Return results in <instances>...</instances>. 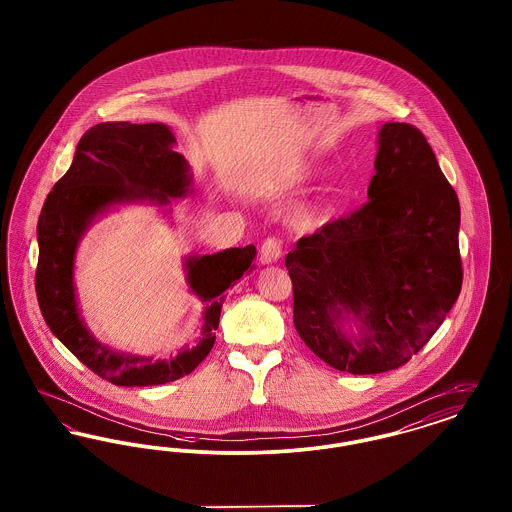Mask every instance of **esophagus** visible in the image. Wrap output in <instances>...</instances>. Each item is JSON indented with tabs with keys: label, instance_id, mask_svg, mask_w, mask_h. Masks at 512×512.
<instances>
[{
	"label": "esophagus",
	"instance_id": "obj_1",
	"mask_svg": "<svg viewBox=\"0 0 512 512\" xmlns=\"http://www.w3.org/2000/svg\"><path fill=\"white\" fill-rule=\"evenodd\" d=\"M261 263L270 265L276 263L282 257V242L276 236H268L267 240L261 245Z\"/></svg>",
	"mask_w": 512,
	"mask_h": 512
}]
</instances>
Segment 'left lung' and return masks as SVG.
Segmentation results:
<instances>
[{
	"instance_id": "obj_1",
	"label": "left lung",
	"mask_w": 512,
	"mask_h": 512,
	"mask_svg": "<svg viewBox=\"0 0 512 512\" xmlns=\"http://www.w3.org/2000/svg\"><path fill=\"white\" fill-rule=\"evenodd\" d=\"M374 169L365 205L286 255L297 334L326 365L351 374L409 363L463 286L461 205L426 136L386 122ZM343 312L362 322L361 339L340 332Z\"/></svg>"
}]
</instances>
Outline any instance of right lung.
<instances>
[{
	"label": "right lung",
	"instance_id": "add662e5",
	"mask_svg": "<svg viewBox=\"0 0 512 512\" xmlns=\"http://www.w3.org/2000/svg\"><path fill=\"white\" fill-rule=\"evenodd\" d=\"M174 136L159 122H101L78 142L73 165L46 197L38 219L36 297L49 330L99 378L115 386H159L190 374L211 351L224 292L253 267L255 245L186 261L188 282L207 305L201 340L171 361L132 357L101 345L78 317L74 253L92 219L124 201L169 203L188 194V163L172 149Z\"/></svg>",
	"mask_w": 512,
	"mask_h": 512
}]
</instances>
